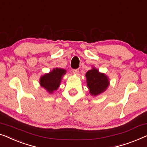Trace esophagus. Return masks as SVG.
Returning a JSON list of instances; mask_svg holds the SVG:
<instances>
[{
	"instance_id": "obj_1",
	"label": "esophagus",
	"mask_w": 147,
	"mask_h": 147,
	"mask_svg": "<svg viewBox=\"0 0 147 147\" xmlns=\"http://www.w3.org/2000/svg\"><path fill=\"white\" fill-rule=\"evenodd\" d=\"M73 71V73H74V74H76H76H78L79 73V69H73V71Z\"/></svg>"
}]
</instances>
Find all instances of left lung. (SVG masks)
<instances>
[{
  "instance_id": "obj_1",
  "label": "left lung",
  "mask_w": 147,
  "mask_h": 147,
  "mask_svg": "<svg viewBox=\"0 0 147 147\" xmlns=\"http://www.w3.org/2000/svg\"><path fill=\"white\" fill-rule=\"evenodd\" d=\"M86 77L89 93L93 96H97L104 92L109 85L107 76L105 74L100 73L98 69L95 67L87 72Z\"/></svg>"
}]
</instances>
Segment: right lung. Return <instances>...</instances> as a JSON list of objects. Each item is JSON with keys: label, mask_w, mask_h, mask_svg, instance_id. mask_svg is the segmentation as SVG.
<instances>
[{"label": "right lung", "mask_w": 147, "mask_h": 147, "mask_svg": "<svg viewBox=\"0 0 147 147\" xmlns=\"http://www.w3.org/2000/svg\"><path fill=\"white\" fill-rule=\"evenodd\" d=\"M66 73V70L61 68L53 69L52 71L41 76L40 79V84L49 93H52L59 88L61 80L63 75Z\"/></svg>", "instance_id": "add662e5"}]
</instances>
